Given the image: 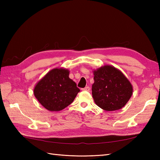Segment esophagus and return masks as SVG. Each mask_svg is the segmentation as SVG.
Segmentation results:
<instances>
[{
	"label": "esophagus",
	"mask_w": 160,
	"mask_h": 160,
	"mask_svg": "<svg viewBox=\"0 0 160 160\" xmlns=\"http://www.w3.org/2000/svg\"><path fill=\"white\" fill-rule=\"evenodd\" d=\"M82 91H90V87L89 86H87L86 87L83 88V89H82Z\"/></svg>",
	"instance_id": "34e87169"
}]
</instances>
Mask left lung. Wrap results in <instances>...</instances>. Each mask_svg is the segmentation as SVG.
Masks as SVG:
<instances>
[{
  "mask_svg": "<svg viewBox=\"0 0 160 160\" xmlns=\"http://www.w3.org/2000/svg\"><path fill=\"white\" fill-rule=\"evenodd\" d=\"M92 96L95 103L108 111L124 107L132 93L131 82L120 70L105 65L93 71Z\"/></svg>",
  "mask_w": 160,
  "mask_h": 160,
  "instance_id": "8db88e82",
  "label": "left lung"
}]
</instances>
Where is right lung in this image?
Returning a JSON list of instances; mask_svg holds the SVG:
<instances>
[{
    "instance_id": "1",
    "label": "right lung",
    "mask_w": 160,
    "mask_h": 160,
    "mask_svg": "<svg viewBox=\"0 0 160 160\" xmlns=\"http://www.w3.org/2000/svg\"><path fill=\"white\" fill-rule=\"evenodd\" d=\"M69 71L53 69L36 84L33 93L42 106L50 111H59L73 102L80 91L69 78Z\"/></svg>"
}]
</instances>
